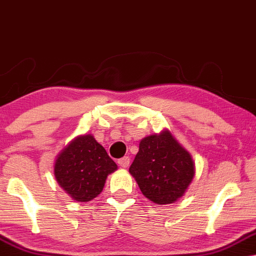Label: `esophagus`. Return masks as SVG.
<instances>
[{
  "mask_svg": "<svg viewBox=\"0 0 256 256\" xmlns=\"http://www.w3.org/2000/svg\"><path fill=\"white\" fill-rule=\"evenodd\" d=\"M118 164H120L122 168H128L130 166V158L128 156L122 158V159L118 160Z\"/></svg>",
  "mask_w": 256,
  "mask_h": 256,
  "instance_id": "1",
  "label": "esophagus"
}]
</instances>
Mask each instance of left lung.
I'll list each match as a JSON object with an SVG mask.
<instances>
[{
    "instance_id": "1",
    "label": "left lung",
    "mask_w": 256,
    "mask_h": 256,
    "mask_svg": "<svg viewBox=\"0 0 256 256\" xmlns=\"http://www.w3.org/2000/svg\"><path fill=\"white\" fill-rule=\"evenodd\" d=\"M128 172L146 198L164 205L184 195L195 176V162L192 154L164 128L140 142Z\"/></svg>"
}]
</instances>
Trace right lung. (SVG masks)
I'll return each mask as SVG.
<instances>
[{"instance_id":"add662e5","label":"right lung","mask_w":256,"mask_h":256,"mask_svg":"<svg viewBox=\"0 0 256 256\" xmlns=\"http://www.w3.org/2000/svg\"><path fill=\"white\" fill-rule=\"evenodd\" d=\"M117 164L92 134L78 136L58 154L54 178L76 202H89L102 192L108 175Z\"/></svg>"}]
</instances>
